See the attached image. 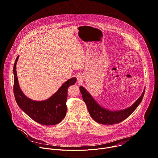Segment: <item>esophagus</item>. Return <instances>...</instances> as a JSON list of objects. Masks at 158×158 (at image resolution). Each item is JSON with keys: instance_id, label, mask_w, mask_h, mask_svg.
Masks as SVG:
<instances>
[{"instance_id": "1", "label": "esophagus", "mask_w": 158, "mask_h": 158, "mask_svg": "<svg viewBox=\"0 0 158 158\" xmlns=\"http://www.w3.org/2000/svg\"><path fill=\"white\" fill-rule=\"evenodd\" d=\"M77 81H78V82H79V83L82 82V81H83V76H82L81 74L77 75Z\"/></svg>"}]
</instances>
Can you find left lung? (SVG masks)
I'll list each match as a JSON object with an SVG mask.
<instances>
[{
    "label": "left lung",
    "instance_id": "left-lung-1",
    "mask_svg": "<svg viewBox=\"0 0 158 158\" xmlns=\"http://www.w3.org/2000/svg\"><path fill=\"white\" fill-rule=\"evenodd\" d=\"M80 90L91 117L100 124H113L121 122L133 113L143 98L145 88L140 97L131 106L118 111H111L102 107L83 86H80Z\"/></svg>",
    "mask_w": 158,
    "mask_h": 158
}]
</instances>
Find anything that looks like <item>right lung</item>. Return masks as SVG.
<instances>
[{"label": "right lung", "instance_id": "right-lung-1", "mask_svg": "<svg viewBox=\"0 0 158 158\" xmlns=\"http://www.w3.org/2000/svg\"><path fill=\"white\" fill-rule=\"evenodd\" d=\"M19 55L14 65V93L18 106L29 117L41 124L48 126L58 124L67 114L66 102L70 86L75 83L77 78H72L63 84L52 97L44 101H35L27 97L21 90L16 72Z\"/></svg>", "mask_w": 158, "mask_h": 158}]
</instances>
